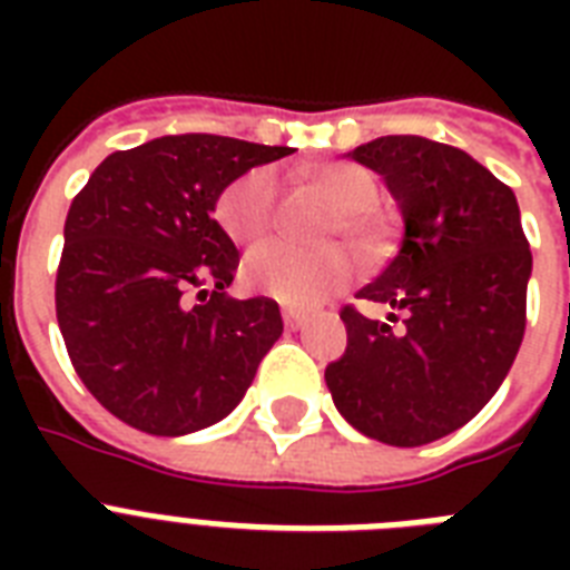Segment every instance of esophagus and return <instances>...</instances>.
<instances>
[{"label":"esophagus","mask_w":570,"mask_h":570,"mask_svg":"<svg viewBox=\"0 0 570 570\" xmlns=\"http://www.w3.org/2000/svg\"><path fill=\"white\" fill-rule=\"evenodd\" d=\"M281 316H284V325L289 331H298L304 325V316L298 311H293V307H284V313H281Z\"/></svg>","instance_id":"34e87169"}]
</instances>
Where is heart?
Instances as JSON below:
<instances>
[{
    "label": "heart",
    "mask_w": 570,
    "mask_h": 570,
    "mask_svg": "<svg viewBox=\"0 0 570 570\" xmlns=\"http://www.w3.org/2000/svg\"><path fill=\"white\" fill-rule=\"evenodd\" d=\"M313 189L337 213L331 233L370 245L379 236L373 209L381 200L379 180L352 163L322 165L313 174ZM218 224L239 245L266 239L277 224V177L272 168H254L230 183L215 206ZM352 277L346 250H298L289 245H259L242 259V284L293 307H313Z\"/></svg>",
    "instance_id": "obj_1"
}]
</instances>
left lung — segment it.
Masks as SVG:
<instances>
[{
	"mask_svg": "<svg viewBox=\"0 0 570 570\" xmlns=\"http://www.w3.org/2000/svg\"><path fill=\"white\" fill-rule=\"evenodd\" d=\"M352 159L379 174L405 233L361 298L405 313L402 328L346 307V355L331 399L366 438L423 446L455 432L503 384L527 328L530 242L514 191L459 147L384 136Z\"/></svg>",
	"mask_w": 570,
	"mask_h": 570,
	"instance_id": "obj_1",
	"label": "left lung"
}]
</instances>
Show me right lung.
I'll return each mask as SVG.
<instances>
[{
  "label": "right lung",
  "instance_id": "right-lung-1",
  "mask_svg": "<svg viewBox=\"0 0 570 570\" xmlns=\"http://www.w3.org/2000/svg\"><path fill=\"white\" fill-rule=\"evenodd\" d=\"M289 154L163 136L106 156L73 197L58 328L91 396L138 432L180 438L224 420L281 337L277 302L224 293L239 250L213 213L233 180Z\"/></svg>",
  "mask_w": 570,
  "mask_h": 570
}]
</instances>
